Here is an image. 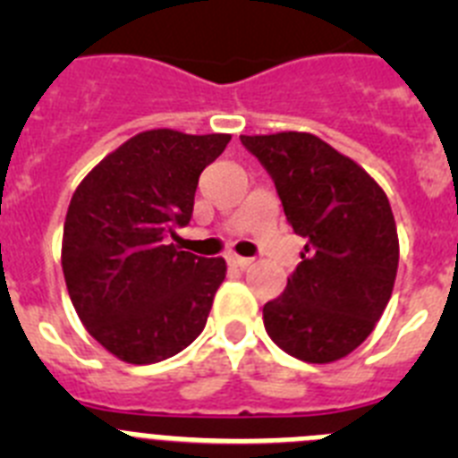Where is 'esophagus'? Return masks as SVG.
Masks as SVG:
<instances>
[{"label": "esophagus", "mask_w": 458, "mask_h": 458, "mask_svg": "<svg viewBox=\"0 0 458 458\" xmlns=\"http://www.w3.org/2000/svg\"><path fill=\"white\" fill-rule=\"evenodd\" d=\"M226 261H229V266H233V268H248V266L252 264V259L238 257V254H229V257H226Z\"/></svg>", "instance_id": "esophagus-1"}]
</instances>
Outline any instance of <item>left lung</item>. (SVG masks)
Returning a JSON list of instances; mask_svg holds the SVG:
<instances>
[{
  "instance_id": "8db88e82",
  "label": "left lung",
  "mask_w": 458,
  "mask_h": 458,
  "mask_svg": "<svg viewBox=\"0 0 458 458\" xmlns=\"http://www.w3.org/2000/svg\"><path fill=\"white\" fill-rule=\"evenodd\" d=\"M241 141L268 169L286 222L307 241L284 293L264 305L266 333L302 362L346 358L369 337L394 289L399 236L387 194L310 132Z\"/></svg>"
}]
</instances>
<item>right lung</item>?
Wrapping results in <instances>:
<instances>
[{
  "label": "right lung",
  "mask_w": 458,
  "mask_h": 458,
  "mask_svg": "<svg viewBox=\"0 0 458 458\" xmlns=\"http://www.w3.org/2000/svg\"><path fill=\"white\" fill-rule=\"evenodd\" d=\"M232 135L137 132L72 192L62 268L87 333L128 365L181 353L204 330L226 261L183 252L169 236L192 217L199 174Z\"/></svg>",
  "instance_id": "1"
}]
</instances>
